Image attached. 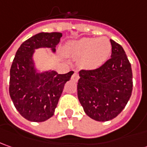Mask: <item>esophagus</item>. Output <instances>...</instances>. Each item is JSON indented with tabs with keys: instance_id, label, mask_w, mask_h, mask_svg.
<instances>
[{
	"instance_id": "obj_1",
	"label": "esophagus",
	"mask_w": 147,
	"mask_h": 147,
	"mask_svg": "<svg viewBox=\"0 0 147 147\" xmlns=\"http://www.w3.org/2000/svg\"><path fill=\"white\" fill-rule=\"evenodd\" d=\"M79 78H80L79 74L77 73L76 71H75L73 75H72V77H71V79H72L73 80H75V81H77V80H79Z\"/></svg>"
}]
</instances>
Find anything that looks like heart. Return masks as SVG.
Returning a JSON list of instances; mask_svg holds the SVG:
<instances>
[{
	"mask_svg": "<svg viewBox=\"0 0 147 147\" xmlns=\"http://www.w3.org/2000/svg\"><path fill=\"white\" fill-rule=\"evenodd\" d=\"M67 53L74 58H80V65L85 69H96L108 59L111 44L107 37H84L71 41L67 46Z\"/></svg>",
	"mask_w": 147,
	"mask_h": 147,
	"instance_id": "obj_1",
	"label": "heart"
}]
</instances>
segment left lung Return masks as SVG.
Wrapping results in <instances>:
<instances>
[{"label":"left lung","instance_id":"1","mask_svg":"<svg viewBox=\"0 0 147 147\" xmlns=\"http://www.w3.org/2000/svg\"><path fill=\"white\" fill-rule=\"evenodd\" d=\"M111 58L98 68L80 70L77 95L84 111L97 121L115 118L133 90L132 67L122 46L111 40Z\"/></svg>","mask_w":147,"mask_h":147}]
</instances>
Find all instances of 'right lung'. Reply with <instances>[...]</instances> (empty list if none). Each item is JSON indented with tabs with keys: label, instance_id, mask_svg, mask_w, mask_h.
<instances>
[{
	"label": "right lung",
	"instance_id": "right-lung-1",
	"mask_svg": "<svg viewBox=\"0 0 147 147\" xmlns=\"http://www.w3.org/2000/svg\"><path fill=\"white\" fill-rule=\"evenodd\" d=\"M63 34L40 32L25 40L18 48L10 68L9 95L19 114L32 122H43L54 113L66 82L72 71L67 74L56 71L36 73L32 61L35 49L51 48L55 51Z\"/></svg>",
	"mask_w": 147,
	"mask_h": 147
}]
</instances>
